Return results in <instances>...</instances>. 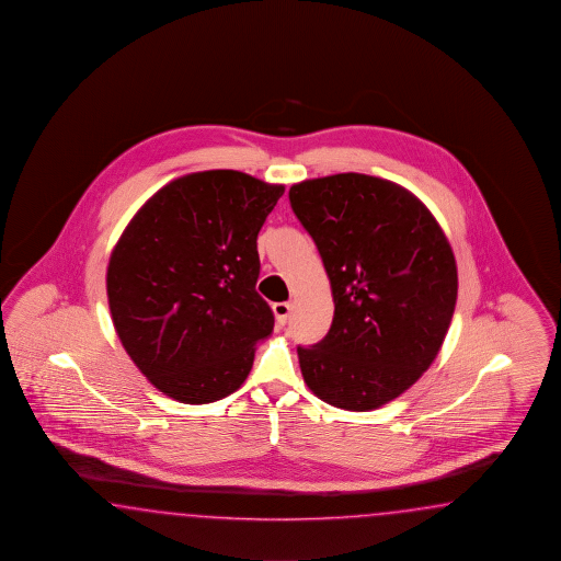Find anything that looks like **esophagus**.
Returning <instances> with one entry per match:
<instances>
[{
    "mask_svg": "<svg viewBox=\"0 0 561 561\" xmlns=\"http://www.w3.org/2000/svg\"><path fill=\"white\" fill-rule=\"evenodd\" d=\"M274 313L277 324L286 325L289 313H291V304L289 301H277V304H274Z\"/></svg>",
    "mask_w": 561,
    "mask_h": 561,
    "instance_id": "34e87169",
    "label": "esophagus"
}]
</instances>
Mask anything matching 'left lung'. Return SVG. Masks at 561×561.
Here are the masks:
<instances>
[{"instance_id": "obj_1", "label": "left lung", "mask_w": 561, "mask_h": 561, "mask_svg": "<svg viewBox=\"0 0 561 561\" xmlns=\"http://www.w3.org/2000/svg\"><path fill=\"white\" fill-rule=\"evenodd\" d=\"M299 224L322 255L334 320L298 346L304 380L344 411L400 397L438 354L457 304V263L440 225L411 191L340 173L289 188Z\"/></svg>"}]
</instances>
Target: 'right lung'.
Wrapping results in <instances>:
<instances>
[{
  "label": "right lung",
  "instance_id": "add662e5",
  "mask_svg": "<svg viewBox=\"0 0 561 561\" xmlns=\"http://www.w3.org/2000/svg\"><path fill=\"white\" fill-rule=\"evenodd\" d=\"M284 191L239 171L185 174L126 225L108 306L126 354L162 394L207 404L245 382L255 344L274 330L255 291L257 233Z\"/></svg>",
  "mask_w": 561,
  "mask_h": 561
}]
</instances>
